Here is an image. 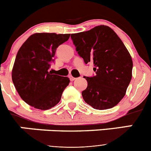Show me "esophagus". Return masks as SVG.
<instances>
[{"instance_id":"obj_1","label":"esophagus","mask_w":151,"mask_h":151,"mask_svg":"<svg viewBox=\"0 0 151 151\" xmlns=\"http://www.w3.org/2000/svg\"><path fill=\"white\" fill-rule=\"evenodd\" d=\"M69 79H70V81H71V82H73V81H74L75 79H76V78H74V77H73L72 76H69Z\"/></svg>"}]
</instances>
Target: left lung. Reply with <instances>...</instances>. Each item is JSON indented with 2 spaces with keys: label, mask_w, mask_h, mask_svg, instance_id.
<instances>
[{
  "label": "left lung",
  "mask_w": 151,
  "mask_h": 151,
  "mask_svg": "<svg viewBox=\"0 0 151 151\" xmlns=\"http://www.w3.org/2000/svg\"><path fill=\"white\" fill-rule=\"evenodd\" d=\"M71 38L85 63H94L96 73L84 76L88 82L82 92L84 101L96 110L115 106L125 96L132 76V60L122 40L103 25L72 34Z\"/></svg>",
  "instance_id": "8db88e82"
}]
</instances>
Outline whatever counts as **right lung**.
Returning <instances> with one entry per match:
<instances>
[{
  "label": "right lung",
  "instance_id": "right-lung-1",
  "mask_svg": "<svg viewBox=\"0 0 151 151\" xmlns=\"http://www.w3.org/2000/svg\"><path fill=\"white\" fill-rule=\"evenodd\" d=\"M69 34L35 33L21 46L16 57L12 80L26 104L39 110H48L60 102L69 83L68 77L49 72L57 48Z\"/></svg>",
  "mask_w": 151,
  "mask_h": 151
}]
</instances>
